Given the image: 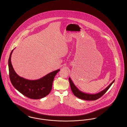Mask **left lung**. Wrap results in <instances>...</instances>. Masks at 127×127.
Masks as SVG:
<instances>
[{
	"label": "left lung",
	"instance_id": "8db88e82",
	"mask_svg": "<svg viewBox=\"0 0 127 127\" xmlns=\"http://www.w3.org/2000/svg\"><path fill=\"white\" fill-rule=\"evenodd\" d=\"M114 80L109 85V86L104 90L102 91L94 94H88L82 92L81 91H79L77 88V87L73 83L72 80L70 78H69V81L70 83V86L71 88V90L72 91L73 93L76 97H78L80 99H84L86 100H95L99 98V97L102 96L103 95L107 92L110 87V86L114 83Z\"/></svg>",
	"mask_w": 127,
	"mask_h": 127
}]
</instances>
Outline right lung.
<instances>
[{
    "label": "right lung",
    "instance_id": "1",
    "mask_svg": "<svg viewBox=\"0 0 127 127\" xmlns=\"http://www.w3.org/2000/svg\"><path fill=\"white\" fill-rule=\"evenodd\" d=\"M13 50L10 54L8 61L9 75L12 85L25 96L31 99H40L47 96L52 89L55 76L60 69L49 73L36 80L24 79L18 76L12 66L11 57Z\"/></svg>",
    "mask_w": 127,
    "mask_h": 127
}]
</instances>
